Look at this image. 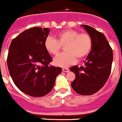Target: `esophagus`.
<instances>
[{
	"label": "esophagus",
	"instance_id": "34e87169",
	"mask_svg": "<svg viewBox=\"0 0 122 122\" xmlns=\"http://www.w3.org/2000/svg\"><path fill=\"white\" fill-rule=\"evenodd\" d=\"M62 71H63V72H68L69 71V69L67 68H63V69H62Z\"/></svg>",
	"mask_w": 122,
	"mask_h": 122
}]
</instances>
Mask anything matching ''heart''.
<instances>
[{
  "label": "heart",
  "mask_w": 122,
  "mask_h": 122,
  "mask_svg": "<svg viewBox=\"0 0 122 122\" xmlns=\"http://www.w3.org/2000/svg\"><path fill=\"white\" fill-rule=\"evenodd\" d=\"M65 45V52L57 56L54 60V64L57 66L67 67L75 62L76 57L81 59L88 56L92 48V41L87 33L67 30L58 33L56 39L47 37L44 42L46 51L54 56L59 54L62 46Z\"/></svg>",
  "instance_id": "b5f03b06"
}]
</instances>
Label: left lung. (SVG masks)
Returning <instances> with one entry per match:
<instances>
[{"label":"left lung","instance_id":"8db88e82","mask_svg":"<svg viewBox=\"0 0 122 122\" xmlns=\"http://www.w3.org/2000/svg\"><path fill=\"white\" fill-rule=\"evenodd\" d=\"M92 41L91 52L84 61L85 66H72L70 70L75 74L71 83L79 94L91 95L102 88L109 78L112 68L113 52L106 36L92 27L82 25Z\"/></svg>","mask_w":122,"mask_h":122}]
</instances>
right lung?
Segmentation results:
<instances>
[{
  "mask_svg": "<svg viewBox=\"0 0 122 122\" xmlns=\"http://www.w3.org/2000/svg\"><path fill=\"white\" fill-rule=\"evenodd\" d=\"M50 30L33 27L24 31L10 44L8 68L18 89L33 97L46 95L54 88L60 67L49 65L52 59L44 47Z\"/></svg>",
  "mask_w": 122,
  "mask_h": 122,
  "instance_id": "obj_1",
  "label": "right lung"
}]
</instances>
